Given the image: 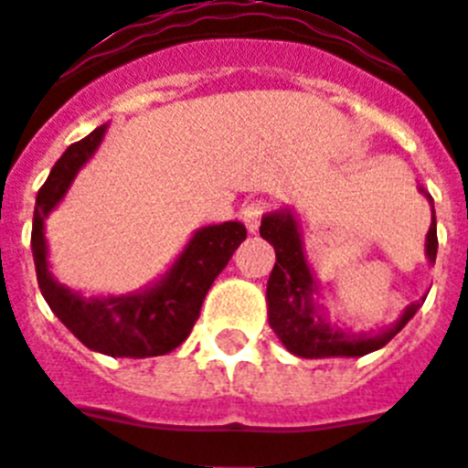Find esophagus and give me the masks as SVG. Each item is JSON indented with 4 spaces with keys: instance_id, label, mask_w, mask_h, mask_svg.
I'll return each mask as SVG.
<instances>
[{
    "instance_id": "34e87169",
    "label": "esophagus",
    "mask_w": 468,
    "mask_h": 468,
    "mask_svg": "<svg viewBox=\"0 0 468 468\" xmlns=\"http://www.w3.org/2000/svg\"><path fill=\"white\" fill-rule=\"evenodd\" d=\"M267 213V204L264 201H250V204L242 206V220H245V226H248L250 233H257V228L262 223V216Z\"/></svg>"
}]
</instances>
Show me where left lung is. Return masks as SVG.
<instances>
[{"label": "left lung", "mask_w": 468, "mask_h": 468, "mask_svg": "<svg viewBox=\"0 0 468 468\" xmlns=\"http://www.w3.org/2000/svg\"><path fill=\"white\" fill-rule=\"evenodd\" d=\"M420 194L430 201L432 223L425 235V257L435 264L437 257V220L432 197L420 186ZM260 235L277 252V262L267 282V315L271 330L277 333L292 355L303 359H325V356H364L377 352L396 337L413 318L422 301H415L400 318L378 333H352L347 327L327 320L325 308L320 306L318 282L306 262L301 226L292 208L264 213Z\"/></svg>", "instance_id": "1"}]
</instances>
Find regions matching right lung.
I'll return each instance as SVG.
<instances>
[{"instance_id": "1", "label": "right lung", "mask_w": 468, "mask_h": 468, "mask_svg": "<svg viewBox=\"0 0 468 468\" xmlns=\"http://www.w3.org/2000/svg\"><path fill=\"white\" fill-rule=\"evenodd\" d=\"M106 128L109 123L72 143L38 189L31 230L36 277L50 311L84 347L133 359L167 355L189 337L213 279L226 270L228 260L248 238V230L240 220L198 228L172 267L157 282L133 293L84 296L60 284L48 262L46 218L60 206L77 172L97 153Z\"/></svg>"}]
</instances>
